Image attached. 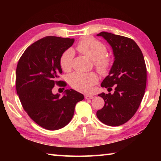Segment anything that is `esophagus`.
I'll list each match as a JSON object with an SVG mask.
<instances>
[{
  "label": "esophagus",
  "mask_w": 161,
  "mask_h": 161,
  "mask_svg": "<svg viewBox=\"0 0 161 161\" xmlns=\"http://www.w3.org/2000/svg\"><path fill=\"white\" fill-rule=\"evenodd\" d=\"M93 97V95L91 94H86L85 95V98L86 99H92Z\"/></svg>",
  "instance_id": "obj_1"
}]
</instances>
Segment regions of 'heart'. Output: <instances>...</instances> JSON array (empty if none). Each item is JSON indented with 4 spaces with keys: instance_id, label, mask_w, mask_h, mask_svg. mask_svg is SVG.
<instances>
[{
    "instance_id": "1",
    "label": "heart",
    "mask_w": 161,
    "mask_h": 161,
    "mask_svg": "<svg viewBox=\"0 0 161 161\" xmlns=\"http://www.w3.org/2000/svg\"><path fill=\"white\" fill-rule=\"evenodd\" d=\"M77 50L88 59L93 61L94 66L100 73L104 75L108 71L112 64V59L107 56V47L99 41L91 37L81 40L77 46ZM74 52L71 48L66 50L59 59L60 66L64 71L71 69V62ZM68 82L75 89L80 92L91 91L94 85L98 82L99 78L95 72L90 73H73L68 76Z\"/></svg>"
}]
</instances>
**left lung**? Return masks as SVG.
I'll use <instances>...</instances> for the list:
<instances>
[{"mask_svg": "<svg viewBox=\"0 0 161 161\" xmlns=\"http://www.w3.org/2000/svg\"><path fill=\"white\" fill-rule=\"evenodd\" d=\"M97 35L110 44L115 60L108 75L101 84L108 92L114 88V93L98 95L105 103L96 115L105 125L119 126L134 115L144 96L147 83L144 57L136 43L128 37L107 32Z\"/></svg>", "mask_w": 161, "mask_h": 161, "instance_id": "8db88e82", "label": "left lung"}]
</instances>
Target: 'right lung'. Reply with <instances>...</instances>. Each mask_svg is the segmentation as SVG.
Segmentation results:
<instances>
[{
    "instance_id": "add662e5",
    "label": "right lung",
    "mask_w": 161,
    "mask_h": 161,
    "mask_svg": "<svg viewBox=\"0 0 161 161\" xmlns=\"http://www.w3.org/2000/svg\"><path fill=\"white\" fill-rule=\"evenodd\" d=\"M74 41L44 37L30 46L17 64L16 88L20 103L33 121L47 130L66 126L73 118L75 105L84 98L73 89L65 91L61 97L52 92L54 85L66 86L65 81H57L62 73L59 59Z\"/></svg>"
}]
</instances>
